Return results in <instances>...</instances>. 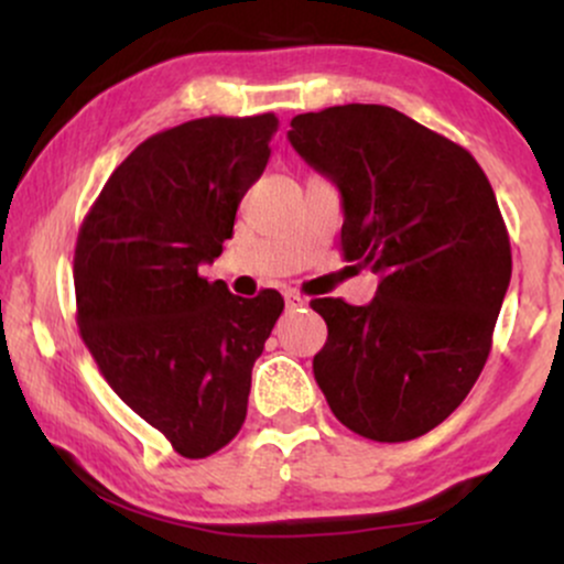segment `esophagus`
<instances>
[{
  "label": "esophagus",
  "mask_w": 564,
  "mask_h": 564,
  "mask_svg": "<svg viewBox=\"0 0 564 564\" xmlns=\"http://www.w3.org/2000/svg\"><path fill=\"white\" fill-rule=\"evenodd\" d=\"M283 300H286L289 310H300V307H304V304H307V300H304L302 294H296V291H286V294H283Z\"/></svg>",
  "instance_id": "1"
}]
</instances>
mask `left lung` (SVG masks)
Returning a JSON list of instances; mask_svg holds the SVG:
<instances>
[{
	"mask_svg": "<svg viewBox=\"0 0 564 564\" xmlns=\"http://www.w3.org/2000/svg\"><path fill=\"white\" fill-rule=\"evenodd\" d=\"M289 142L336 183L347 262L381 275L366 307L313 300L328 326L315 381L347 430L405 443L480 377L511 278L509 232L467 148L387 106L291 119Z\"/></svg>",
	"mask_w": 564,
	"mask_h": 564,
	"instance_id": "8db88e82",
	"label": "left lung"
}]
</instances>
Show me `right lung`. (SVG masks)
<instances>
[{"label":"right lung","instance_id":"1","mask_svg":"<svg viewBox=\"0 0 564 564\" xmlns=\"http://www.w3.org/2000/svg\"><path fill=\"white\" fill-rule=\"evenodd\" d=\"M275 132V113H260L153 134L116 166L76 238L84 345L111 390L185 458L238 435L251 368L283 313L273 289L243 300L198 273L223 254Z\"/></svg>","mask_w":564,"mask_h":564}]
</instances>
